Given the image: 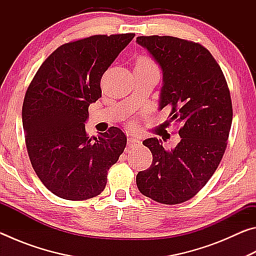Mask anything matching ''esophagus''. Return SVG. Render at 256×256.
<instances>
[{
  "mask_svg": "<svg viewBox=\"0 0 256 256\" xmlns=\"http://www.w3.org/2000/svg\"><path fill=\"white\" fill-rule=\"evenodd\" d=\"M128 144L130 148H136V146L141 144V141H140V138H130L128 140Z\"/></svg>",
  "mask_w": 256,
  "mask_h": 256,
  "instance_id": "obj_1",
  "label": "esophagus"
}]
</instances>
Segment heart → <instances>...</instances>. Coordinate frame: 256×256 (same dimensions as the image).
<instances>
[{
    "label": "heart",
    "mask_w": 256,
    "mask_h": 256,
    "mask_svg": "<svg viewBox=\"0 0 256 256\" xmlns=\"http://www.w3.org/2000/svg\"><path fill=\"white\" fill-rule=\"evenodd\" d=\"M136 66H154V63H152V60H151L150 58H146V56H142V58H140L138 60Z\"/></svg>",
    "instance_id": "obj_1"
}]
</instances>
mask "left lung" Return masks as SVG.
Masks as SVG:
<instances>
[{
    "label": "left lung",
    "mask_w": 256,
    "mask_h": 256,
    "mask_svg": "<svg viewBox=\"0 0 256 256\" xmlns=\"http://www.w3.org/2000/svg\"><path fill=\"white\" fill-rule=\"evenodd\" d=\"M136 42L162 68L159 110L170 108L180 136L172 150L157 138L144 141L154 159L138 172L136 185L154 201L177 204L196 196L222 162L232 120L230 94L214 56L198 42L170 36H140Z\"/></svg>",
    "instance_id": "obj_1"
}]
</instances>
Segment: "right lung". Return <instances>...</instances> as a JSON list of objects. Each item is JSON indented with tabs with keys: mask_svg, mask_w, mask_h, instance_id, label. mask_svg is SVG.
I'll return each instance as SVG.
<instances>
[{
	"mask_svg": "<svg viewBox=\"0 0 256 256\" xmlns=\"http://www.w3.org/2000/svg\"><path fill=\"white\" fill-rule=\"evenodd\" d=\"M136 34H96L68 42L38 68L26 92L22 125L34 170L58 198L81 201L100 194L107 172L126 146L112 126L86 133L90 104L102 97L100 79Z\"/></svg>",
	"mask_w": 256,
	"mask_h": 256,
	"instance_id": "1",
	"label": "right lung"
}]
</instances>
